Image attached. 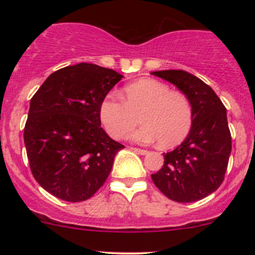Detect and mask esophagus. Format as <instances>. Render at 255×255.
<instances>
[{
    "label": "esophagus",
    "instance_id": "esophagus-1",
    "mask_svg": "<svg viewBox=\"0 0 255 255\" xmlns=\"http://www.w3.org/2000/svg\"><path fill=\"white\" fill-rule=\"evenodd\" d=\"M131 150H133V151L135 152V153H137V154H142V156H144V154H147V153H148V151H147V150H142V148L131 147Z\"/></svg>",
    "mask_w": 255,
    "mask_h": 255
}]
</instances>
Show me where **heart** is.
Returning a JSON list of instances; mask_svg holds the SVG:
<instances>
[{"label": "heart", "mask_w": 255, "mask_h": 255, "mask_svg": "<svg viewBox=\"0 0 255 255\" xmlns=\"http://www.w3.org/2000/svg\"><path fill=\"white\" fill-rule=\"evenodd\" d=\"M121 98L108 95L99 107V119L114 139H124L140 121L144 124L131 139L140 144L159 141L162 147H174L183 141L193 126V107L183 93L168 85L141 79L127 85Z\"/></svg>", "instance_id": "obj_1"}]
</instances>
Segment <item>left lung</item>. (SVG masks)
<instances>
[{
    "label": "left lung",
    "mask_w": 255,
    "mask_h": 255,
    "mask_svg": "<svg viewBox=\"0 0 255 255\" xmlns=\"http://www.w3.org/2000/svg\"><path fill=\"white\" fill-rule=\"evenodd\" d=\"M174 84L193 107L189 134L174 151L164 153V164L152 181L165 197L177 203L206 198L223 182L231 152L227 109L209 85L184 71L152 73Z\"/></svg>",
    "instance_id": "left-lung-1"
}]
</instances>
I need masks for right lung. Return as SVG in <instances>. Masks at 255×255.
<instances>
[{"label": "right lung", "mask_w": 255, "mask_h": 255, "mask_svg": "<svg viewBox=\"0 0 255 255\" xmlns=\"http://www.w3.org/2000/svg\"><path fill=\"white\" fill-rule=\"evenodd\" d=\"M124 78L79 63L49 75L31 98L24 141L32 175L58 199L87 200L103 186L124 145L101 127L99 107Z\"/></svg>", "instance_id": "add662e5"}]
</instances>
